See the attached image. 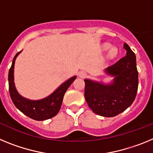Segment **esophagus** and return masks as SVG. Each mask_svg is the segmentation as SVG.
<instances>
[{"instance_id": "34e87169", "label": "esophagus", "mask_w": 153, "mask_h": 153, "mask_svg": "<svg viewBox=\"0 0 153 153\" xmlns=\"http://www.w3.org/2000/svg\"><path fill=\"white\" fill-rule=\"evenodd\" d=\"M86 75H87V74H86V72H84V71H81V72L79 73V76H80V77H82V78L86 77Z\"/></svg>"}]
</instances>
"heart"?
<instances>
[{"label": "heart", "mask_w": 153, "mask_h": 153, "mask_svg": "<svg viewBox=\"0 0 153 153\" xmlns=\"http://www.w3.org/2000/svg\"><path fill=\"white\" fill-rule=\"evenodd\" d=\"M111 47V45L109 44H104L103 45H102V48H103L104 50H108ZM117 50L115 48V47H112L111 49L109 50V53H108V55H109V57H113V56H115L116 55H117Z\"/></svg>", "instance_id": "1"}]
</instances>
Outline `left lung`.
Returning a JSON list of instances; mask_svg holds the SVG:
<instances>
[{"instance_id": "left-lung-1", "label": "left lung", "mask_w": 153, "mask_h": 153, "mask_svg": "<svg viewBox=\"0 0 153 153\" xmlns=\"http://www.w3.org/2000/svg\"><path fill=\"white\" fill-rule=\"evenodd\" d=\"M126 56L106 69V73L114 76L109 85L85 79L84 97L89 107L102 117H113L130 106L138 90L139 77L136 58L127 44H124Z\"/></svg>"}]
</instances>
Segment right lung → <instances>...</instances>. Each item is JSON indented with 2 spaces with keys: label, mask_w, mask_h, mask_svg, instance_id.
<instances>
[{
  "label": "right lung",
  "mask_w": 153,
  "mask_h": 153,
  "mask_svg": "<svg viewBox=\"0 0 153 153\" xmlns=\"http://www.w3.org/2000/svg\"><path fill=\"white\" fill-rule=\"evenodd\" d=\"M21 51L18 52L13 57L12 65L8 74V82H9V92L10 96L16 107L22 112L24 115L30 118L37 121L48 120L55 117L61 107L63 96L69 86L75 80L76 76L67 80L60 85L53 93L49 97L40 100H30L21 97L14 86L13 83V68L16 57Z\"/></svg>",
  "instance_id": "1"
}]
</instances>
